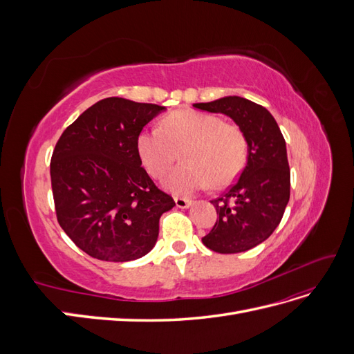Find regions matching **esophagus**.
<instances>
[{
    "instance_id": "34e87169",
    "label": "esophagus",
    "mask_w": 354,
    "mask_h": 354,
    "mask_svg": "<svg viewBox=\"0 0 354 354\" xmlns=\"http://www.w3.org/2000/svg\"><path fill=\"white\" fill-rule=\"evenodd\" d=\"M176 205L181 209H186V208H190L192 205H194V202H192L190 199H185V198H176Z\"/></svg>"
}]
</instances>
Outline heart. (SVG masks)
Here are the masks:
<instances>
[{
  "instance_id": "obj_1",
  "label": "heart",
  "mask_w": 354,
  "mask_h": 354,
  "mask_svg": "<svg viewBox=\"0 0 354 354\" xmlns=\"http://www.w3.org/2000/svg\"><path fill=\"white\" fill-rule=\"evenodd\" d=\"M136 146L143 167L153 177H162L181 151L185 162L164 180L165 189L174 195H190L209 183L226 186L246 160V140L236 125L192 109L171 112L160 128H145Z\"/></svg>"
}]
</instances>
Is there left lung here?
<instances>
[{"label":"left lung","mask_w":354,"mask_h":354,"mask_svg":"<svg viewBox=\"0 0 354 354\" xmlns=\"http://www.w3.org/2000/svg\"><path fill=\"white\" fill-rule=\"evenodd\" d=\"M194 108L229 116L246 140V165L236 183L211 201L218 218L202 242L220 254L248 251L279 226L289 202L285 138L269 111L239 95L195 103Z\"/></svg>","instance_id":"8db88e82"}]
</instances>
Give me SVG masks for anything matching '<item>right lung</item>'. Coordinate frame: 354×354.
Wrapping results in <instances>:
<instances>
[{
    "label": "right lung",
    "mask_w": 354,
    "mask_h": 354,
    "mask_svg": "<svg viewBox=\"0 0 354 354\" xmlns=\"http://www.w3.org/2000/svg\"><path fill=\"white\" fill-rule=\"evenodd\" d=\"M164 106L103 99L71 124L50 176L60 227L93 259L125 263L152 251L159 218L176 207L142 167L137 136Z\"/></svg>",
    "instance_id": "1"
}]
</instances>
